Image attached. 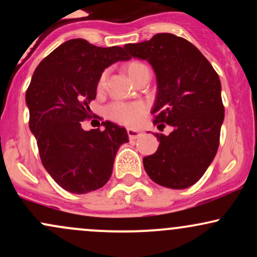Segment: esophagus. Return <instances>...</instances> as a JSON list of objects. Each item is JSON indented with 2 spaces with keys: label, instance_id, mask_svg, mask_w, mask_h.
Returning <instances> with one entry per match:
<instances>
[{
  "label": "esophagus",
  "instance_id": "esophagus-1",
  "mask_svg": "<svg viewBox=\"0 0 257 257\" xmlns=\"http://www.w3.org/2000/svg\"><path fill=\"white\" fill-rule=\"evenodd\" d=\"M126 133H128V137L131 140H135V139L140 138L141 135H143V133L139 132V131H134V129H128Z\"/></svg>",
  "mask_w": 257,
  "mask_h": 257
}]
</instances>
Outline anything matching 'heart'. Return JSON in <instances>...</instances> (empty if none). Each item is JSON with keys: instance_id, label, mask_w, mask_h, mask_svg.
Listing matches in <instances>:
<instances>
[{"instance_id": "b5f03b06", "label": "heart", "mask_w": 257, "mask_h": 257, "mask_svg": "<svg viewBox=\"0 0 257 257\" xmlns=\"http://www.w3.org/2000/svg\"><path fill=\"white\" fill-rule=\"evenodd\" d=\"M147 66L145 64L140 63V61H131L125 66L126 72L131 76L133 81H137V78L140 76V73L146 70ZM107 70H105L104 72L100 75L98 79V88L99 91H101L105 88L106 79H107ZM146 112V105L141 101H135V102H124V101H113L110 105L106 106L105 113L107 116V118H110L113 122L119 123V124L126 125V126H133L137 125L139 120L141 119L143 114Z\"/></svg>"}]
</instances>
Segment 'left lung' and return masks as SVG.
Instances as JSON below:
<instances>
[{
	"mask_svg": "<svg viewBox=\"0 0 257 257\" xmlns=\"http://www.w3.org/2000/svg\"><path fill=\"white\" fill-rule=\"evenodd\" d=\"M124 49L152 65L158 87L151 112L155 124L173 126L168 137L156 133L158 150L143 159L147 175L168 188L190 187L219 149L225 117L219 75L197 47L173 34H157Z\"/></svg>",
	"mask_w": 257,
	"mask_h": 257,
	"instance_id": "left-lung-1",
	"label": "left lung"
}]
</instances>
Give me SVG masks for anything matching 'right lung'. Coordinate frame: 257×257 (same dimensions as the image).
Wrapping results in <instances>:
<instances>
[{
  "instance_id": "1",
  "label": "right lung",
  "mask_w": 257,
  "mask_h": 257,
  "mask_svg": "<svg viewBox=\"0 0 257 257\" xmlns=\"http://www.w3.org/2000/svg\"><path fill=\"white\" fill-rule=\"evenodd\" d=\"M122 47H96L82 38L64 42L38 64L26 90L29 125L37 141L41 162L57 184L83 194L102 187L111 178L114 157L128 133L114 123L105 131L85 132L89 104L96 98L102 71L129 60Z\"/></svg>"
}]
</instances>
